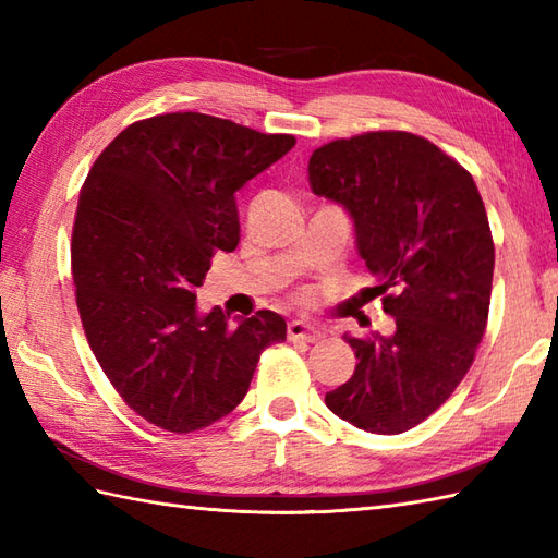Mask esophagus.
<instances>
[{
    "label": "esophagus",
    "instance_id": "1",
    "mask_svg": "<svg viewBox=\"0 0 558 558\" xmlns=\"http://www.w3.org/2000/svg\"><path fill=\"white\" fill-rule=\"evenodd\" d=\"M288 338L292 340V342H318L322 340L324 336L318 333L316 328H312L310 324H304V322H290L288 324Z\"/></svg>",
    "mask_w": 558,
    "mask_h": 558
}]
</instances>
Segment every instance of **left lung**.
Segmentation results:
<instances>
[{"label":"left lung","instance_id":"8db88e82","mask_svg":"<svg viewBox=\"0 0 558 558\" xmlns=\"http://www.w3.org/2000/svg\"><path fill=\"white\" fill-rule=\"evenodd\" d=\"M314 194L348 208L393 336L345 338L357 354L328 410L357 429L402 434L436 412L487 330L494 240L472 174L410 132L336 138L310 158Z\"/></svg>","mask_w":558,"mask_h":558}]
</instances>
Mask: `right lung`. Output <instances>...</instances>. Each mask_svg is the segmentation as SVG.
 Wrapping results in <instances>:
<instances>
[{"instance_id": "obj_1", "label": "right lung", "mask_w": 558, "mask_h": 558, "mask_svg": "<svg viewBox=\"0 0 558 558\" xmlns=\"http://www.w3.org/2000/svg\"><path fill=\"white\" fill-rule=\"evenodd\" d=\"M294 141L201 112L156 114L117 134L81 186L71 278L83 330L120 398L165 432L230 414L260 352L288 336L268 310L240 326L218 306L201 316L196 288L240 242L234 192Z\"/></svg>"}]
</instances>
